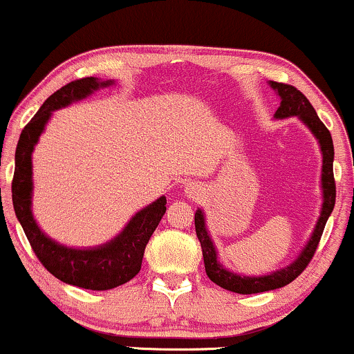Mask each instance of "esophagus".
I'll list each match as a JSON object with an SVG mask.
<instances>
[{
	"label": "esophagus",
	"instance_id": "1",
	"mask_svg": "<svg viewBox=\"0 0 354 354\" xmlns=\"http://www.w3.org/2000/svg\"><path fill=\"white\" fill-rule=\"evenodd\" d=\"M185 193L188 194L189 198H196V196H200V194H201V189L198 188V185H188V186H186Z\"/></svg>",
	"mask_w": 354,
	"mask_h": 354
}]
</instances>
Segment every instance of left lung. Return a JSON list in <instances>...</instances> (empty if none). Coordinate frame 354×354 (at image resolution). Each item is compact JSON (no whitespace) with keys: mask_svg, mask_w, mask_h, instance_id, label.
Here are the masks:
<instances>
[{"mask_svg":"<svg viewBox=\"0 0 354 354\" xmlns=\"http://www.w3.org/2000/svg\"><path fill=\"white\" fill-rule=\"evenodd\" d=\"M270 86L274 89L281 98L279 108L276 109L274 118L276 120H284V118L298 116L304 124L310 128V131L318 140L321 153H323V169H321V188H323V206H321V214L316 223L315 230L310 241L303 248L298 258L295 259L291 265L276 270L270 274L263 276H241L236 273H231L230 270L223 268L221 263L218 261L216 248H214L213 241H211L208 230H206L205 214L201 209L194 213V228H196V236L201 243L203 250V259H205V270L208 278L218 286L225 288V290L233 291V293L239 295H253V293H263V291L278 290V288L286 286L293 279L298 278L299 274L306 270L308 263L311 261L313 256L316 253V248L319 245L321 234H323L324 225H326L328 218L333 213L336 200V185H335V174H333V158H335V148H333V140L330 131L323 121L316 115L315 108L308 101L306 96L303 95L299 89H296L291 84L276 83V81H270Z\"/></svg>","mask_w":354,"mask_h":354,"instance_id":"obj_1","label":"left lung"}]
</instances>
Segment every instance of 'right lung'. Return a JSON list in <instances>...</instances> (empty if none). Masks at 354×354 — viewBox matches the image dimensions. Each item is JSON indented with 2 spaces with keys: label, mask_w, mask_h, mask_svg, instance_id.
<instances>
[{
  "label": "right lung",
  "mask_w": 354,
  "mask_h": 354,
  "mask_svg": "<svg viewBox=\"0 0 354 354\" xmlns=\"http://www.w3.org/2000/svg\"><path fill=\"white\" fill-rule=\"evenodd\" d=\"M113 83L115 81H100L89 76V78L71 81L53 93L19 135L15 154V176L11 183L16 218L21 223L24 234L41 265L63 283L93 291L121 286L140 273L145 248L166 211V198L161 196L160 200L138 211L129 219L124 230L106 245L88 248V250L63 246L46 236L33 218L31 154L53 111L86 98L96 89L111 86Z\"/></svg>",
  "instance_id": "add662e5"
}]
</instances>
